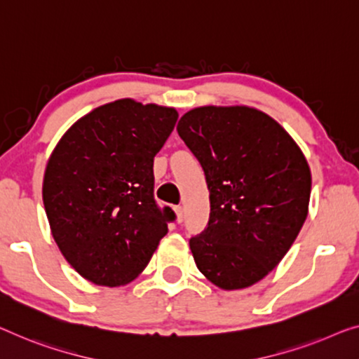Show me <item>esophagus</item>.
<instances>
[{
    "mask_svg": "<svg viewBox=\"0 0 359 359\" xmlns=\"http://www.w3.org/2000/svg\"><path fill=\"white\" fill-rule=\"evenodd\" d=\"M174 212H175V217H177V222L184 221V208H182V206H174Z\"/></svg>",
    "mask_w": 359,
    "mask_h": 359,
    "instance_id": "34e87169",
    "label": "esophagus"
}]
</instances>
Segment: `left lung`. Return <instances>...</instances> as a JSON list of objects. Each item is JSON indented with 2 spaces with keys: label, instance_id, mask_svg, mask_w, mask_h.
<instances>
[{
  "label": "left lung",
  "instance_id": "obj_1",
  "mask_svg": "<svg viewBox=\"0 0 359 359\" xmlns=\"http://www.w3.org/2000/svg\"><path fill=\"white\" fill-rule=\"evenodd\" d=\"M177 132L210 190V222L190 238L196 267L222 290L251 287L280 263L308 216L306 158L279 122L251 106L194 108Z\"/></svg>",
  "mask_w": 359,
  "mask_h": 359
}]
</instances>
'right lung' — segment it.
<instances>
[{"instance_id":"obj_1","label":"right lung","mask_w":359,"mask_h":359,"mask_svg":"<svg viewBox=\"0 0 359 359\" xmlns=\"http://www.w3.org/2000/svg\"><path fill=\"white\" fill-rule=\"evenodd\" d=\"M169 106L116 100L67 128L48 159L43 205L64 258L83 279L121 287L140 276L175 217L153 198V159L174 130Z\"/></svg>"}]
</instances>
